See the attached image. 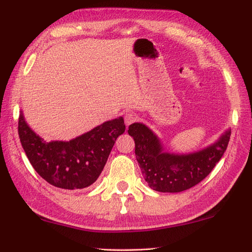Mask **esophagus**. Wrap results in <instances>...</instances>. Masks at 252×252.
Segmentation results:
<instances>
[{"mask_svg":"<svg viewBox=\"0 0 252 252\" xmlns=\"http://www.w3.org/2000/svg\"><path fill=\"white\" fill-rule=\"evenodd\" d=\"M136 119H137V116L133 114V113H130V112H128V113H126V114L124 115V121H125V125L128 127L129 126L131 123H133L136 121Z\"/></svg>","mask_w":252,"mask_h":252,"instance_id":"1","label":"esophagus"}]
</instances>
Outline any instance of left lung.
Instances as JSON below:
<instances>
[{"label":"left lung","instance_id":"left-lung-1","mask_svg":"<svg viewBox=\"0 0 252 252\" xmlns=\"http://www.w3.org/2000/svg\"><path fill=\"white\" fill-rule=\"evenodd\" d=\"M128 133L135 140L136 158L149 187L160 192H181L211 173L226 151L230 128L211 145L190 153L166 151L157 133L142 123L131 124Z\"/></svg>","mask_w":252,"mask_h":252}]
</instances>
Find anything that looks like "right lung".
<instances>
[{"instance_id": "add662e5", "label": "right lung", "mask_w": 252, "mask_h": 252, "mask_svg": "<svg viewBox=\"0 0 252 252\" xmlns=\"http://www.w3.org/2000/svg\"><path fill=\"white\" fill-rule=\"evenodd\" d=\"M126 129L122 116L92 128L69 141H45L26 122L18 121L20 142L29 162L49 184L62 189H83L103 171L117 137Z\"/></svg>"}]
</instances>
